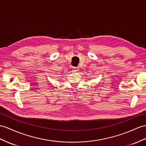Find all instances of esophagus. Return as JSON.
Segmentation results:
<instances>
[{
  "mask_svg": "<svg viewBox=\"0 0 146 146\" xmlns=\"http://www.w3.org/2000/svg\"><path fill=\"white\" fill-rule=\"evenodd\" d=\"M73 70H74V72H78V71H79V69L77 68V67H73Z\"/></svg>",
  "mask_w": 146,
  "mask_h": 146,
  "instance_id": "esophagus-1",
  "label": "esophagus"
}]
</instances>
